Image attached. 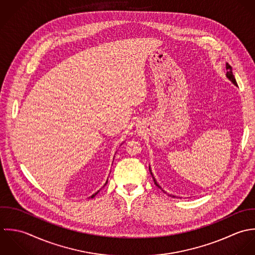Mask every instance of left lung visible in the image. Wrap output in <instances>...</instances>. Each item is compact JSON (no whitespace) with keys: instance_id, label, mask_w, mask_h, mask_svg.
<instances>
[{"instance_id":"obj_1","label":"left lung","mask_w":255,"mask_h":255,"mask_svg":"<svg viewBox=\"0 0 255 255\" xmlns=\"http://www.w3.org/2000/svg\"><path fill=\"white\" fill-rule=\"evenodd\" d=\"M226 70H227V78L235 85V86H237L238 87V85H237V81H236V79H235V76H234V74H233V71H232V67H231V65L229 64V63H227L226 64ZM149 170H150V172H151V174H152V176H153V182H154V184L158 187V188H160L161 189V187L158 185V183L156 182V180H155V178H154V176H153V172H152V169H151V166H149ZM162 191H164V190H162Z\"/></svg>"}]
</instances>
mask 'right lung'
I'll return each mask as SVG.
<instances>
[{
	"instance_id": "add662e5",
	"label": "right lung",
	"mask_w": 255,
	"mask_h": 255,
	"mask_svg": "<svg viewBox=\"0 0 255 255\" xmlns=\"http://www.w3.org/2000/svg\"><path fill=\"white\" fill-rule=\"evenodd\" d=\"M106 184H107V180H106V182H105V183H104V185H103V187H104V186H105V185H106ZM99 192H100V190H99V191H98V192H96V193H95V194H93V195H92V196H91V197H90V198H94V197H95V196H96V195H97V194H98V193H99ZM90 198H89V199H90Z\"/></svg>"
}]
</instances>
